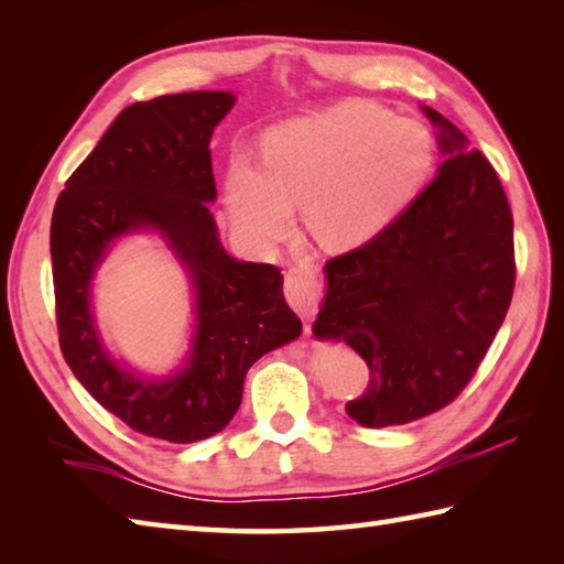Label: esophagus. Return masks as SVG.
I'll use <instances>...</instances> for the list:
<instances>
[{
  "mask_svg": "<svg viewBox=\"0 0 564 564\" xmlns=\"http://www.w3.org/2000/svg\"><path fill=\"white\" fill-rule=\"evenodd\" d=\"M285 301L305 322L315 319L322 303V285L313 263H297L285 273Z\"/></svg>",
  "mask_w": 564,
  "mask_h": 564,
  "instance_id": "1",
  "label": "esophagus"
}]
</instances>
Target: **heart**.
<instances>
[{
	"mask_svg": "<svg viewBox=\"0 0 564 564\" xmlns=\"http://www.w3.org/2000/svg\"><path fill=\"white\" fill-rule=\"evenodd\" d=\"M263 166L237 154L225 174V203L237 230L271 247L289 235L293 206H305L319 245L366 242L412 198L434 160L429 130L368 104L293 118L263 138Z\"/></svg>",
	"mask_w": 564,
	"mask_h": 564,
	"instance_id": "heart-1",
	"label": "heart"
}]
</instances>
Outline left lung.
<instances>
[{
	"label": "left lung",
	"mask_w": 564,
	"mask_h": 564,
	"mask_svg": "<svg viewBox=\"0 0 564 564\" xmlns=\"http://www.w3.org/2000/svg\"><path fill=\"white\" fill-rule=\"evenodd\" d=\"M443 162L422 194L366 245L325 263L317 339H341L370 370L346 414L368 429L451 404L492 346L513 295V218L495 166L448 118Z\"/></svg>",
	"instance_id": "left-lung-1"
}]
</instances>
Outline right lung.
<instances>
[{"instance_id":"1","label":"right lung","mask_w":564,"mask_h":564,"mask_svg":"<svg viewBox=\"0 0 564 564\" xmlns=\"http://www.w3.org/2000/svg\"><path fill=\"white\" fill-rule=\"evenodd\" d=\"M235 106L230 91L166 94L116 116L99 145L67 178L51 223L59 349L104 410L138 434L194 443L218 434L242 402L247 370L301 337L273 263L237 261L223 249L210 135ZM158 229L185 263L197 293V329L185 368L140 379L118 367L93 325V271L118 236Z\"/></svg>"}]
</instances>
